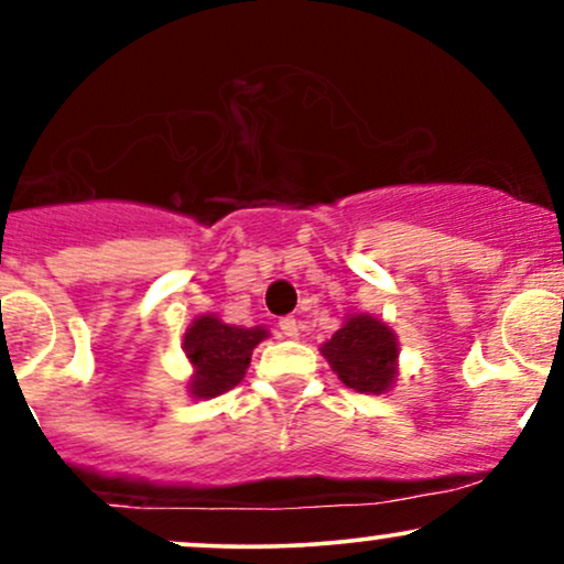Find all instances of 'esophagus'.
<instances>
[{"label":"esophagus","mask_w":564,"mask_h":564,"mask_svg":"<svg viewBox=\"0 0 564 564\" xmlns=\"http://www.w3.org/2000/svg\"><path fill=\"white\" fill-rule=\"evenodd\" d=\"M278 326H281V334L289 336V339H296V336H300V326H296L294 318H281Z\"/></svg>","instance_id":"esophagus-1"}]
</instances>
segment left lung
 Instances as JSON below:
<instances>
[{"label": "left lung", "instance_id": "obj_1", "mask_svg": "<svg viewBox=\"0 0 564 564\" xmlns=\"http://www.w3.org/2000/svg\"><path fill=\"white\" fill-rule=\"evenodd\" d=\"M321 352L341 384L355 392L384 394L398 381L400 341L377 315H345L341 328L323 341Z\"/></svg>", "mask_w": 564, "mask_h": 564}]
</instances>
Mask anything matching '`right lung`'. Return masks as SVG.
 Instances as JSON below:
<instances>
[{
	"instance_id": "right-lung-1",
	"label": "right lung",
	"mask_w": 564,
	"mask_h": 564,
	"mask_svg": "<svg viewBox=\"0 0 564 564\" xmlns=\"http://www.w3.org/2000/svg\"><path fill=\"white\" fill-rule=\"evenodd\" d=\"M270 336L264 326H232L219 315L204 313L185 328L183 349L193 373L187 379V394L209 400L232 390L246 377L251 352Z\"/></svg>"
}]
</instances>
